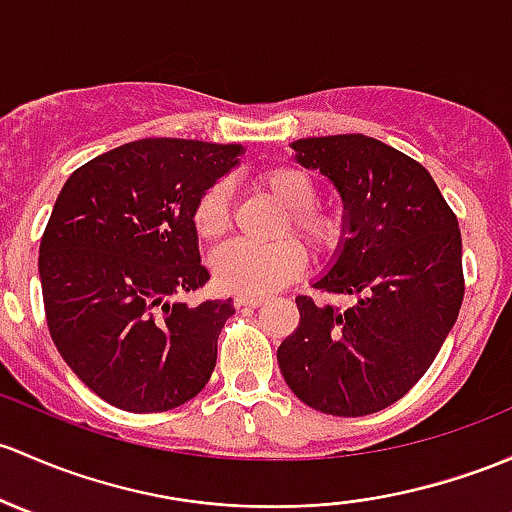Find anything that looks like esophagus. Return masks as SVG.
I'll list each match as a JSON object with an SVG mask.
<instances>
[{
  "label": "esophagus",
  "mask_w": 512,
  "mask_h": 512,
  "mask_svg": "<svg viewBox=\"0 0 512 512\" xmlns=\"http://www.w3.org/2000/svg\"><path fill=\"white\" fill-rule=\"evenodd\" d=\"M265 297H257V294H238L235 297V306H247V309H257V306L265 304Z\"/></svg>",
  "instance_id": "1"
}]
</instances>
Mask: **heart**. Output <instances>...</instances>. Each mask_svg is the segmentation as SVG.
Wrapping results in <instances>:
<instances>
[{
    "label": "heart",
    "instance_id": "b5f03b06",
    "mask_svg": "<svg viewBox=\"0 0 512 512\" xmlns=\"http://www.w3.org/2000/svg\"><path fill=\"white\" fill-rule=\"evenodd\" d=\"M257 184L289 211V223H284L282 235L294 233L319 257L341 250L348 235L346 213L336 206L316 203L319 184L309 171L294 164H274L257 174ZM230 218H233V191L225 181H215L193 206V228L203 240H218L228 233ZM211 265L220 287L240 294H267L304 270L306 250L294 238L270 242V245L238 240L215 250Z\"/></svg>",
    "mask_w": 512,
    "mask_h": 512
}]
</instances>
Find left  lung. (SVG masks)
Returning a JSON list of instances; mask_svg holds the SVG:
<instances>
[{
	"label": "left lung",
	"instance_id": "left-lung-1",
	"mask_svg": "<svg viewBox=\"0 0 512 512\" xmlns=\"http://www.w3.org/2000/svg\"><path fill=\"white\" fill-rule=\"evenodd\" d=\"M297 161L333 181L346 242L316 289L355 304L297 297L299 326L277 351L294 395L333 417L395 405L437 358L464 301L459 220L419 161L365 134L297 139Z\"/></svg>",
	"mask_w": 512,
	"mask_h": 512
}]
</instances>
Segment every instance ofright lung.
<instances>
[{
	"label": "right lung",
	"instance_id": "add662e5",
	"mask_svg": "<svg viewBox=\"0 0 512 512\" xmlns=\"http://www.w3.org/2000/svg\"><path fill=\"white\" fill-rule=\"evenodd\" d=\"M240 144L139 139L75 169L39 247L48 331L95 395L125 412H166L211 380L233 299L176 294L211 279L193 206L238 164Z\"/></svg>",
	"mask_w": 512,
	"mask_h": 512
}]
</instances>
